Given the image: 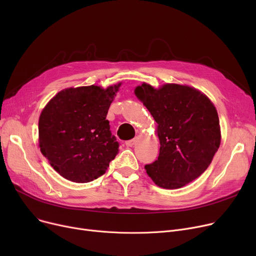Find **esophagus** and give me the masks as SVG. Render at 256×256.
Instances as JSON below:
<instances>
[{"instance_id":"1","label":"esophagus","mask_w":256,"mask_h":256,"mask_svg":"<svg viewBox=\"0 0 256 256\" xmlns=\"http://www.w3.org/2000/svg\"><path fill=\"white\" fill-rule=\"evenodd\" d=\"M136 142H137V138H134V139H132V140L126 141V146L132 147V146L135 145V143H136Z\"/></svg>"}]
</instances>
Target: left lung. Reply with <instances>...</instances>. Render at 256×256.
<instances>
[{
    "mask_svg": "<svg viewBox=\"0 0 256 256\" xmlns=\"http://www.w3.org/2000/svg\"><path fill=\"white\" fill-rule=\"evenodd\" d=\"M156 122L160 154L144 168L164 189H178L202 174L221 143L218 112L200 90L180 84L154 88L142 83L135 88Z\"/></svg>",
    "mask_w": 256,
    "mask_h": 256,
    "instance_id": "1",
    "label": "left lung"
}]
</instances>
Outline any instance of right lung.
I'll list each match as a JSON object with an SVG mask.
<instances>
[{"mask_svg": "<svg viewBox=\"0 0 256 256\" xmlns=\"http://www.w3.org/2000/svg\"><path fill=\"white\" fill-rule=\"evenodd\" d=\"M121 82L104 89L90 85L59 91L38 120L40 152L60 176L74 182H89L106 173L118 152L108 110Z\"/></svg>", "mask_w": 256, "mask_h": 256, "instance_id": "obj_1", "label": "right lung"}]
</instances>
